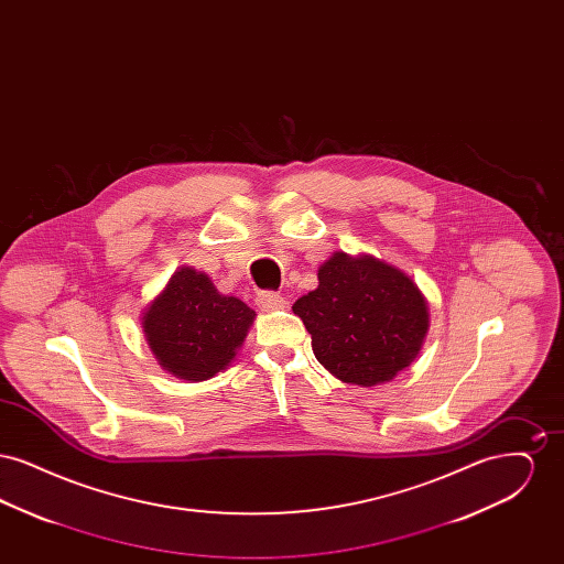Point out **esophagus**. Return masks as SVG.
<instances>
[{
	"instance_id": "esophagus-1",
	"label": "esophagus",
	"mask_w": 564,
	"mask_h": 564,
	"mask_svg": "<svg viewBox=\"0 0 564 564\" xmlns=\"http://www.w3.org/2000/svg\"><path fill=\"white\" fill-rule=\"evenodd\" d=\"M256 302L262 311H279V308H285V304H288L283 295L274 294V292H260Z\"/></svg>"
}]
</instances>
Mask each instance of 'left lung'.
Segmentation results:
<instances>
[{
    "label": "left lung",
    "mask_w": 564,
    "mask_h": 564,
    "mask_svg": "<svg viewBox=\"0 0 564 564\" xmlns=\"http://www.w3.org/2000/svg\"><path fill=\"white\" fill-rule=\"evenodd\" d=\"M317 276V290L297 297L292 308L325 370L343 382L375 387L414 361L430 329V311L408 274L372 256L336 251Z\"/></svg>",
    "instance_id": "left-lung-1"
}]
</instances>
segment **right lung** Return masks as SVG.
<instances>
[{
    "mask_svg": "<svg viewBox=\"0 0 564 564\" xmlns=\"http://www.w3.org/2000/svg\"><path fill=\"white\" fill-rule=\"evenodd\" d=\"M253 319L256 311L219 294L205 272L182 267L145 308L141 327L166 372L200 382L235 359Z\"/></svg>",
    "mask_w": 564,
    "mask_h": 564,
    "instance_id": "1",
    "label": "right lung"
}]
</instances>
